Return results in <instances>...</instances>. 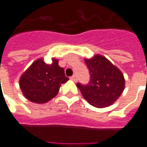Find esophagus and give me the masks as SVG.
I'll return each mask as SVG.
<instances>
[{
	"instance_id": "1",
	"label": "esophagus",
	"mask_w": 147,
	"mask_h": 147,
	"mask_svg": "<svg viewBox=\"0 0 147 147\" xmlns=\"http://www.w3.org/2000/svg\"><path fill=\"white\" fill-rule=\"evenodd\" d=\"M70 79L72 81H74V82H75L78 81V78H77V76L76 75H73L72 77H70Z\"/></svg>"
}]
</instances>
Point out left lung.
I'll return each instance as SVG.
<instances>
[{
    "mask_svg": "<svg viewBox=\"0 0 147 147\" xmlns=\"http://www.w3.org/2000/svg\"><path fill=\"white\" fill-rule=\"evenodd\" d=\"M90 80L87 85L77 84L83 98L91 106L103 108L112 105L120 97L125 87L122 73L108 59L95 55L85 59Z\"/></svg>",
    "mask_w": 147,
    "mask_h": 147,
    "instance_id": "obj_1",
    "label": "left lung"
}]
</instances>
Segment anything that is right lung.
Returning <instances> with one entry per match:
<instances>
[{
  "label": "right lung",
  "mask_w": 147,
  "mask_h": 147,
  "mask_svg": "<svg viewBox=\"0 0 147 147\" xmlns=\"http://www.w3.org/2000/svg\"><path fill=\"white\" fill-rule=\"evenodd\" d=\"M68 80L64 69L58 65V60L53 58L49 65L40 58L33 61L21 75L19 85L28 100L43 104L53 98L59 91L61 84L65 83Z\"/></svg>",
  "instance_id": "1"
}]
</instances>
